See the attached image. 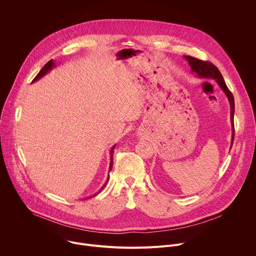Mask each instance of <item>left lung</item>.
Wrapping results in <instances>:
<instances>
[{
    "label": "left lung",
    "mask_w": 256,
    "mask_h": 256,
    "mask_svg": "<svg viewBox=\"0 0 256 256\" xmlns=\"http://www.w3.org/2000/svg\"><path fill=\"white\" fill-rule=\"evenodd\" d=\"M184 58L188 61L189 65L191 66V69L194 73H196L198 75V77L200 78H210V79H214L216 81V83L219 85V88L222 90V92L225 94V96H227L229 104H230V108H231V114H230V118H231V126H232V142L231 144H233V140H234V122H233V118H234V98L232 94L230 92V90H228L227 85L222 77V74L220 73V71L218 70V68L207 61H202L199 60L197 58L191 57V56H184ZM232 148V146H231Z\"/></svg>",
    "instance_id": "1"
}]
</instances>
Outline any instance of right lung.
Masks as SVG:
<instances>
[{
  "instance_id": "add662e5",
  "label": "right lung",
  "mask_w": 256,
  "mask_h": 256,
  "mask_svg": "<svg viewBox=\"0 0 256 256\" xmlns=\"http://www.w3.org/2000/svg\"><path fill=\"white\" fill-rule=\"evenodd\" d=\"M53 67H55V62H54L53 60H50V61H48V62H47L45 65H44V67H43V68L40 70V72L37 74V76H36V77L33 79V81H32V82H35V81H37L38 79H40L41 77H43V76H44L45 74H47V73H48V72H49V71H50V70H51ZM114 146H116V144H114V146L112 148V150H110V171H112V164H114V156H114ZM108 179H110V177L108 178V180H106V184L104 185V187H102V189L98 191V193H100V191H102V190L104 188V186H106V183L108 182Z\"/></svg>"
}]
</instances>
